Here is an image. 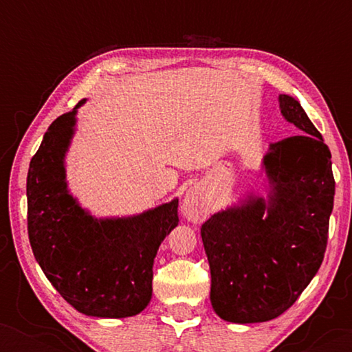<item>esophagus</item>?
Instances as JSON below:
<instances>
[{"mask_svg":"<svg viewBox=\"0 0 352 352\" xmlns=\"http://www.w3.org/2000/svg\"><path fill=\"white\" fill-rule=\"evenodd\" d=\"M181 211L192 223H200L206 218V204L199 187H190L186 192L184 199H182Z\"/></svg>","mask_w":352,"mask_h":352,"instance_id":"esophagus-1","label":"esophagus"}]
</instances>
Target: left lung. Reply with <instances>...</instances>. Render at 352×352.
Segmentation results:
<instances>
[{
	"instance_id": "obj_1",
	"label": "left lung",
	"mask_w": 352,
	"mask_h": 352,
	"mask_svg": "<svg viewBox=\"0 0 352 352\" xmlns=\"http://www.w3.org/2000/svg\"><path fill=\"white\" fill-rule=\"evenodd\" d=\"M300 134L269 146L267 200L250 194L201 226L211 272V306L234 324L283 314L319 271L329 239L335 179L331 153L301 104L278 96Z\"/></svg>"
}]
</instances>
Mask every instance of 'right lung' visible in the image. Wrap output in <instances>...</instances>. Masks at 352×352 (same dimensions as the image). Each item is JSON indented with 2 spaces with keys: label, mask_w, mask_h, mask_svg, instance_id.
<instances>
[{
  "label": "right lung",
  "mask_w": 352,
  "mask_h": 352,
  "mask_svg": "<svg viewBox=\"0 0 352 352\" xmlns=\"http://www.w3.org/2000/svg\"><path fill=\"white\" fill-rule=\"evenodd\" d=\"M51 123L27 176L28 239L47 280L81 314L131 317L152 298L153 259L179 223L177 199L128 218H94L69 192L64 158L76 110Z\"/></svg>",
  "instance_id": "add662e5"
}]
</instances>
